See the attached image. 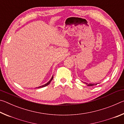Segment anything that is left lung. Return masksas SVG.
Listing matches in <instances>:
<instances>
[{
  "label": "left lung",
  "mask_w": 124,
  "mask_h": 124,
  "mask_svg": "<svg viewBox=\"0 0 124 124\" xmlns=\"http://www.w3.org/2000/svg\"><path fill=\"white\" fill-rule=\"evenodd\" d=\"M86 84V85H87L88 86H94L97 85V84H87V83H84Z\"/></svg>",
  "instance_id": "1"
}]
</instances>
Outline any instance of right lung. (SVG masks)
I'll return each mask as SVG.
<instances>
[{"label":"right lung","mask_w":124,"mask_h":124,"mask_svg":"<svg viewBox=\"0 0 124 124\" xmlns=\"http://www.w3.org/2000/svg\"><path fill=\"white\" fill-rule=\"evenodd\" d=\"M53 78H54V77L52 76V78H51V79L50 80V81H48V82L46 83V84H44V85H41V86H39V87H38V88H41V87H45V86H46L47 85H48L49 84H50V83H51V80L52 79H53Z\"/></svg>","instance_id":"1"}]
</instances>
